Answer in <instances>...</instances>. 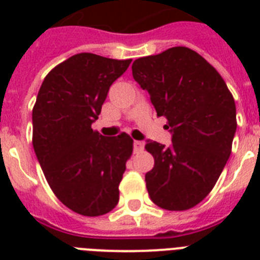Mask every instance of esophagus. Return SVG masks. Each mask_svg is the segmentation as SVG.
Instances as JSON below:
<instances>
[{"label": "esophagus", "instance_id": "1", "mask_svg": "<svg viewBox=\"0 0 260 260\" xmlns=\"http://www.w3.org/2000/svg\"><path fill=\"white\" fill-rule=\"evenodd\" d=\"M134 147H135V151H142L143 148H144V143L139 142V140H135Z\"/></svg>", "mask_w": 260, "mask_h": 260}]
</instances>
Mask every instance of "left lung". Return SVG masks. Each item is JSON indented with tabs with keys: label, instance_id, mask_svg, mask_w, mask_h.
Returning a JSON list of instances; mask_svg holds the SVG:
<instances>
[{
	"label": "left lung",
	"instance_id": "obj_1",
	"mask_svg": "<svg viewBox=\"0 0 260 260\" xmlns=\"http://www.w3.org/2000/svg\"><path fill=\"white\" fill-rule=\"evenodd\" d=\"M132 75L173 134L169 147L147 140L155 159L146 174L150 198L162 209H190L210 193L230 158L234 97L217 70L187 47L136 59Z\"/></svg>",
	"mask_w": 260,
	"mask_h": 260
}]
</instances>
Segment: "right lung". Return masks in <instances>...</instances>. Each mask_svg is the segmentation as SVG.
<instances>
[{
  "label": "right lung",
  "mask_w": 260,
  "mask_h": 260,
  "mask_svg": "<svg viewBox=\"0 0 260 260\" xmlns=\"http://www.w3.org/2000/svg\"><path fill=\"white\" fill-rule=\"evenodd\" d=\"M131 62L74 55L48 73L32 110V144L44 177L55 196L82 216L109 213L118 202L134 140L126 134L105 138L91 124Z\"/></svg>",
  "instance_id": "add662e5"
}]
</instances>
